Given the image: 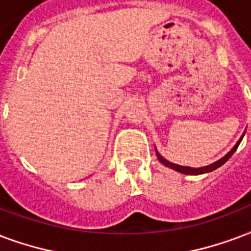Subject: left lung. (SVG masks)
<instances>
[{"label":"left lung","mask_w":251,"mask_h":251,"mask_svg":"<svg viewBox=\"0 0 251 251\" xmlns=\"http://www.w3.org/2000/svg\"><path fill=\"white\" fill-rule=\"evenodd\" d=\"M244 135H245V133L241 135V138L237 141L236 145L233 146L232 150L229 151L226 155L223 156L221 159L216 160L215 163H210V164H208V166H204V167L194 168V167H187V166H180V164L172 163V162H170V160H167V159H164L163 156L160 155L159 152H158V150H156V147H155V154H156V156H158V159H159L160 163L163 164V166H166V167L172 168V170H175V171L180 172V174H184V175H201V174H206V172L215 171L216 168L221 167L224 163H226V160L229 159V158H230V156H232L234 152H236L237 147L240 146V143H241V141H242V138H244Z\"/></svg>","instance_id":"obj_1"}]
</instances>
